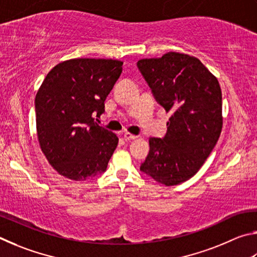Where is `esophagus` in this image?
I'll list each match as a JSON object with an SVG mask.
<instances>
[{
    "label": "esophagus",
    "instance_id": "esophagus-1",
    "mask_svg": "<svg viewBox=\"0 0 257 257\" xmlns=\"http://www.w3.org/2000/svg\"><path fill=\"white\" fill-rule=\"evenodd\" d=\"M138 137L134 136V134L130 133V132H125L124 133V140L125 141H131V140H134V139H137Z\"/></svg>",
    "mask_w": 257,
    "mask_h": 257
}]
</instances>
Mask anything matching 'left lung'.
I'll use <instances>...</instances> for the list:
<instances>
[{"label": "left lung", "instance_id": "8db88e82", "mask_svg": "<svg viewBox=\"0 0 257 257\" xmlns=\"http://www.w3.org/2000/svg\"><path fill=\"white\" fill-rule=\"evenodd\" d=\"M138 67L157 101L170 112L166 137L149 138L150 151L140 169L163 185H178L199 172L219 140L221 88L199 58L188 54L143 58Z\"/></svg>", "mask_w": 257, "mask_h": 257}]
</instances>
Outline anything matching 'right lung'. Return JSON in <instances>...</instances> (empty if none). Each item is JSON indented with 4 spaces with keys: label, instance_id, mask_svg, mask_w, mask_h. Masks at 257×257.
<instances>
[{
    "label": "right lung",
    "instance_id": "right-lung-1",
    "mask_svg": "<svg viewBox=\"0 0 257 257\" xmlns=\"http://www.w3.org/2000/svg\"><path fill=\"white\" fill-rule=\"evenodd\" d=\"M123 62L72 58L48 72L35 99L38 142L49 165L71 181L107 168L118 138L94 121L121 73Z\"/></svg>",
    "mask_w": 257,
    "mask_h": 257
}]
</instances>
